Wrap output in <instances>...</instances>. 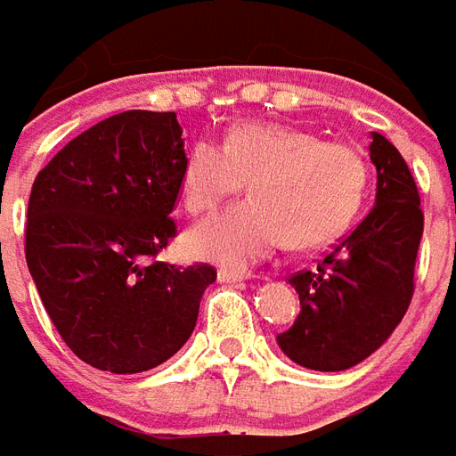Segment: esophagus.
<instances>
[{
    "instance_id": "esophagus-1",
    "label": "esophagus",
    "mask_w": 456,
    "mask_h": 456,
    "mask_svg": "<svg viewBox=\"0 0 456 456\" xmlns=\"http://www.w3.org/2000/svg\"><path fill=\"white\" fill-rule=\"evenodd\" d=\"M256 278L251 271H237V268H219L217 280L219 282H241V280Z\"/></svg>"
}]
</instances>
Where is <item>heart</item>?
Wrapping results in <instances>:
<instances>
[{
  "label": "heart",
  "instance_id": "obj_1",
  "mask_svg": "<svg viewBox=\"0 0 456 456\" xmlns=\"http://www.w3.org/2000/svg\"><path fill=\"white\" fill-rule=\"evenodd\" d=\"M232 205L188 234V248L210 261H258L288 239L295 248L331 241L348 227L367 191V161L355 144L319 140L275 123H239L222 147L198 140L181 164V195L191 215H205L239 193Z\"/></svg>",
  "mask_w": 456,
  "mask_h": 456
}]
</instances>
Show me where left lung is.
<instances>
[{
	"label": "left lung",
	"mask_w": 456,
	"mask_h": 456,
	"mask_svg": "<svg viewBox=\"0 0 456 456\" xmlns=\"http://www.w3.org/2000/svg\"><path fill=\"white\" fill-rule=\"evenodd\" d=\"M377 198L367 217L333 246L314 271L289 285L302 312L278 346L297 365L340 372L362 362L389 338L413 297V268L423 237L416 181L399 150L372 133Z\"/></svg>",
	"instance_id": "1"
}]
</instances>
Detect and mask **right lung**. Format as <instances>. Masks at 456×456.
I'll use <instances>...</instances> for the list:
<instances>
[{
    "label": "right lung",
    "mask_w": 456,
    "mask_h": 456,
    "mask_svg": "<svg viewBox=\"0 0 456 456\" xmlns=\"http://www.w3.org/2000/svg\"><path fill=\"white\" fill-rule=\"evenodd\" d=\"M181 134L176 113L125 110L67 142L33 181L30 278L57 333L96 370L134 374L176 355L217 280L208 263L154 261L176 237Z\"/></svg>",
    "instance_id": "obj_1"
}]
</instances>
